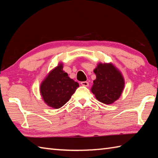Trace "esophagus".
I'll use <instances>...</instances> for the list:
<instances>
[{"instance_id":"1","label":"esophagus","mask_w":158,"mask_h":158,"mask_svg":"<svg viewBox=\"0 0 158 158\" xmlns=\"http://www.w3.org/2000/svg\"><path fill=\"white\" fill-rule=\"evenodd\" d=\"M81 84L83 86H85V87H88L89 86V83L88 81H81Z\"/></svg>"}]
</instances>
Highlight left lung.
Instances as JSON below:
<instances>
[{
	"instance_id": "obj_1",
	"label": "left lung",
	"mask_w": 158,
	"mask_h": 158,
	"mask_svg": "<svg viewBox=\"0 0 158 158\" xmlns=\"http://www.w3.org/2000/svg\"><path fill=\"white\" fill-rule=\"evenodd\" d=\"M94 72L96 79L93 82L91 91L96 99L106 105L116 101L125 85L121 73L110 63H99Z\"/></svg>"
}]
</instances>
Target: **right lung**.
Listing matches in <instances>:
<instances>
[{
  "instance_id": "right-lung-1",
  "label": "right lung",
  "mask_w": 158,
  "mask_h": 158,
  "mask_svg": "<svg viewBox=\"0 0 158 158\" xmlns=\"http://www.w3.org/2000/svg\"><path fill=\"white\" fill-rule=\"evenodd\" d=\"M78 87L79 83L63 71V66L60 64L42 82L40 92L47 105L53 109H59L69 101Z\"/></svg>"
}]
</instances>
